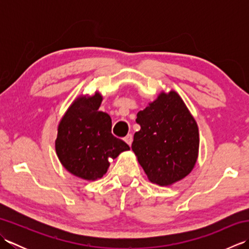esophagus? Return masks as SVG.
<instances>
[{"mask_svg": "<svg viewBox=\"0 0 249 249\" xmlns=\"http://www.w3.org/2000/svg\"><path fill=\"white\" fill-rule=\"evenodd\" d=\"M124 141H125L126 143H127V144L130 146V145H131V143H133V135H131V134H128V135L126 136L125 138H124Z\"/></svg>", "mask_w": 249, "mask_h": 249, "instance_id": "obj_1", "label": "esophagus"}]
</instances>
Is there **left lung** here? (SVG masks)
<instances>
[{
    "instance_id": "obj_1",
    "label": "left lung",
    "mask_w": 249,
    "mask_h": 249,
    "mask_svg": "<svg viewBox=\"0 0 249 249\" xmlns=\"http://www.w3.org/2000/svg\"><path fill=\"white\" fill-rule=\"evenodd\" d=\"M140 130L134 135V151L147 178L160 186L181 181L198 160L199 129L181 96L171 89L137 114Z\"/></svg>"
}]
</instances>
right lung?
Returning <instances> with one entry per match:
<instances>
[{"label": "right lung", "instance_id": "obj_1", "mask_svg": "<svg viewBox=\"0 0 249 249\" xmlns=\"http://www.w3.org/2000/svg\"><path fill=\"white\" fill-rule=\"evenodd\" d=\"M99 92L73 100L57 126L55 152L66 170L87 181L103 178L114 160L129 146L111 134V118L99 111Z\"/></svg>", "mask_w": 249, "mask_h": 249}]
</instances>
